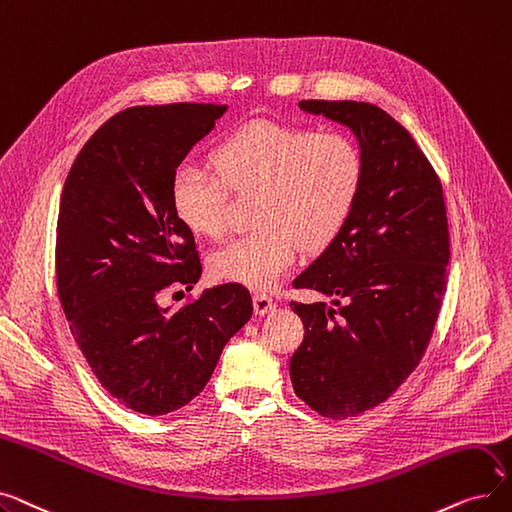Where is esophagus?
Instances as JSON below:
<instances>
[{
	"label": "esophagus",
	"mask_w": 512,
	"mask_h": 512,
	"mask_svg": "<svg viewBox=\"0 0 512 512\" xmlns=\"http://www.w3.org/2000/svg\"><path fill=\"white\" fill-rule=\"evenodd\" d=\"M275 306H277L275 300L269 298L266 294H256V296H254V312L260 314V316L271 314V312L275 310Z\"/></svg>",
	"instance_id": "obj_1"
}]
</instances>
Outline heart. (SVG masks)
I'll list each match as a JSON object with an SVG mask.
<instances>
[{
    "label": "heart",
    "instance_id": "obj_1",
    "mask_svg": "<svg viewBox=\"0 0 512 512\" xmlns=\"http://www.w3.org/2000/svg\"><path fill=\"white\" fill-rule=\"evenodd\" d=\"M358 145L342 133L252 120L223 139L214 168L183 162L170 181V200L193 233L225 231L229 189L256 193L252 225L208 258L214 279L254 291L273 289L300 248L321 252L342 235L362 187Z\"/></svg>",
    "mask_w": 512,
    "mask_h": 512
}]
</instances>
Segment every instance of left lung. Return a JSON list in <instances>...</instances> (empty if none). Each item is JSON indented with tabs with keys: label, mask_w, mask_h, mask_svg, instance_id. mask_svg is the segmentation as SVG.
Here are the masks:
<instances>
[{
	"label": "left lung",
	"mask_w": 512,
	"mask_h": 512,
	"mask_svg": "<svg viewBox=\"0 0 512 512\" xmlns=\"http://www.w3.org/2000/svg\"><path fill=\"white\" fill-rule=\"evenodd\" d=\"M298 106L348 127L364 164L346 229L294 279L333 306L289 304L304 323L289 360L294 392L344 421L385 402L427 350L446 294V204L433 166L385 110L350 100Z\"/></svg>",
	"instance_id": "obj_1"
}]
</instances>
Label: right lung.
<instances>
[{"instance_id":"add662e5","label":"right lung","mask_w":512,"mask_h":512,"mask_svg":"<svg viewBox=\"0 0 512 512\" xmlns=\"http://www.w3.org/2000/svg\"><path fill=\"white\" fill-rule=\"evenodd\" d=\"M227 106H135L83 145L66 177L56 229V285L70 333L120 404L166 415L196 398L252 296L225 283L177 310L168 287L202 275L196 239L170 200V181Z\"/></svg>"}]
</instances>
